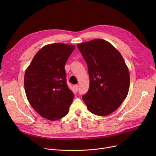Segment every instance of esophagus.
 I'll use <instances>...</instances> for the list:
<instances>
[{
  "label": "esophagus",
  "mask_w": 156,
  "mask_h": 156,
  "mask_svg": "<svg viewBox=\"0 0 156 156\" xmlns=\"http://www.w3.org/2000/svg\"><path fill=\"white\" fill-rule=\"evenodd\" d=\"M73 87H74V88H75V91H76V92H78V84L74 85V86H73Z\"/></svg>",
  "instance_id": "1"
}]
</instances>
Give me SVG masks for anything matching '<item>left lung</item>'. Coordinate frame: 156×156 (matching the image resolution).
<instances>
[{"label":"left lung","mask_w":156,"mask_h":156,"mask_svg":"<svg viewBox=\"0 0 156 156\" xmlns=\"http://www.w3.org/2000/svg\"><path fill=\"white\" fill-rule=\"evenodd\" d=\"M77 48L87 63L90 80L83 100L96 115L112 114L129 91V74L123 58L112 44L101 39L78 44Z\"/></svg>","instance_id":"8db88e82"}]
</instances>
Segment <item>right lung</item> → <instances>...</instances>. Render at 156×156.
<instances>
[{"label":"right lung","instance_id":"obj_1","mask_svg":"<svg viewBox=\"0 0 156 156\" xmlns=\"http://www.w3.org/2000/svg\"><path fill=\"white\" fill-rule=\"evenodd\" d=\"M75 46L46 45L35 55L25 75L27 99L42 117L57 120L68 114L74 94L66 84L65 65Z\"/></svg>","mask_w":156,"mask_h":156}]
</instances>
